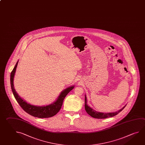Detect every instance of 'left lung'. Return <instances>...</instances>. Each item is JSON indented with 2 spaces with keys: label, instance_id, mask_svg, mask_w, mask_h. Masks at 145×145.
<instances>
[{
  "label": "left lung",
  "instance_id": "left-lung-1",
  "mask_svg": "<svg viewBox=\"0 0 145 145\" xmlns=\"http://www.w3.org/2000/svg\"><path fill=\"white\" fill-rule=\"evenodd\" d=\"M126 106L125 105L122 108V109H120L118 112H108V113H104V112H97L95 110L92 109L90 107L88 106L87 104V100H86V97L85 95V104H84V107H85V109L86 112L88 114L91 116V117H93L94 118H97V119H106L107 118H110V117H114L116 116L117 114H118L120 112H121L123 109L124 108L125 106Z\"/></svg>",
  "mask_w": 145,
  "mask_h": 145
}]
</instances>
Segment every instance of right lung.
I'll return each mask as SVG.
<instances>
[{
    "label": "right lung",
    "mask_w": 145,
    "mask_h": 145,
    "mask_svg": "<svg viewBox=\"0 0 145 145\" xmlns=\"http://www.w3.org/2000/svg\"><path fill=\"white\" fill-rule=\"evenodd\" d=\"M18 61L16 64L15 66L13 69V71L10 73V86L12 91H13V95L15 98L16 101L20 105L22 108L26 112L27 114L33 117H37L39 118H46L54 116V115L59 111L61 108L62 104L63 103L65 98L67 94L73 89L74 86H70L64 89L59 95L58 98L52 104H50L47 106H38L27 103L26 102L22 99L18 95L14 86V77L15 73L16 68L18 65Z\"/></svg>",
    "instance_id": "add662e5"
}]
</instances>
